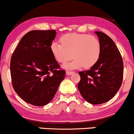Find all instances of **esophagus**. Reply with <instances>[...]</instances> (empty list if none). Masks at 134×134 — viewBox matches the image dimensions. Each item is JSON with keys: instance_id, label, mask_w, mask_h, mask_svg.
Instances as JSON below:
<instances>
[{"instance_id": "34e87169", "label": "esophagus", "mask_w": 134, "mask_h": 134, "mask_svg": "<svg viewBox=\"0 0 134 134\" xmlns=\"http://www.w3.org/2000/svg\"><path fill=\"white\" fill-rule=\"evenodd\" d=\"M74 73L73 71H66V75H71V74H73Z\"/></svg>"}]
</instances>
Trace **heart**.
Wrapping results in <instances>:
<instances>
[{
  "mask_svg": "<svg viewBox=\"0 0 134 134\" xmlns=\"http://www.w3.org/2000/svg\"><path fill=\"white\" fill-rule=\"evenodd\" d=\"M61 44L53 42L51 49L58 62L65 63L74 57L64 68H77L83 66L90 68L96 64L101 53L100 41L95 36L86 34L71 33L60 38Z\"/></svg>",
  "mask_w": 134,
  "mask_h": 134,
  "instance_id": "1",
  "label": "heart"
}]
</instances>
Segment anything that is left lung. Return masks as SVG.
Returning <instances> with one entry per match:
<instances>
[{
  "mask_svg": "<svg viewBox=\"0 0 134 134\" xmlns=\"http://www.w3.org/2000/svg\"><path fill=\"white\" fill-rule=\"evenodd\" d=\"M101 53L98 61L89 70L80 71L78 88L83 98L93 105L108 102L115 95L122 85L124 64L115 42L105 33L95 31Z\"/></svg>",
  "mask_w": 134,
  "mask_h": 134,
  "instance_id": "left-lung-1",
  "label": "left lung"
}]
</instances>
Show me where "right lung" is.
Masks as SVG:
<instances>
[{
  "instance_id": "1",
  "label": "right lung",
  "mask_w": 134,
  "mask_h": 134,
  "mask_svg": "<svg viewBox=\"0 0 134 134\" xmlns=\"http://www.w3.org/2000/svg\"><path fill=\"white\" fill-rule=\"evenodd\" d=\"M55 30L28 32L22 37L10 60L12 86L24 101L44 106L51 101L66 71L52 53Z\"/></svg>"
}]
</instances>
